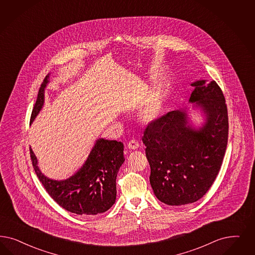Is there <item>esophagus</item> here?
Listing matches in <instances>:
<instances>
[{"mask_svg": "<svg viewBox=\"0 0 255 255\" xmlns=\"http://www.w3.org/2000/svg\"><path fill=\"white\" fill-rule=\"evenodd\" d=\"M127 147H128V149H138V147H139V143H138L137 141L134 140V139H132V140L129 141V143H128Z\"/></svg>", "mask_w": 255, "mask_h": 255, "instance_id": "34e87169", "label": "esophagus"}]
</instances>
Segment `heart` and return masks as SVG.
Returning <instances> with one entry per match:
<instances>
[{
    "label": "heart",
    "instance_id": "heart-1",
    "mask_svg": "<svg viewBox=\"0 0 255 255\" xmlns=\"http://www.w3.org/2000/svg\"><path fill=\"white\" fill-rule=\"evenodd\" d=\"M164 106V98L161 90H153L141 107L140 117L142 121L149 123L155 122L162 113Z\"/></svg>",
    "mask_w": 255,
    "mask_h": 255
}]
</instances>
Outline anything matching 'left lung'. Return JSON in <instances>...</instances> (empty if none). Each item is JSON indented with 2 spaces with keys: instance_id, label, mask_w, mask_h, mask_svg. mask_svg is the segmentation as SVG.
Here are the masks:
<instances>
[{
  "instance_id": "left-lung-1",
  "label": "left lung",
  "mask_w": 255,
  "mask_h": 255,
  "mask_svg": "<svg viewBox=\"0 0 255 255\" xmlns=\"http://www.w3.org/2000/svg\"><path fill=\"white\" fill-rule=\"evenodd\" d=\"M191 86L189 103L202 111V125L194 126L185 107L149 123L142 137L149 183L156 198L167 205L202 198L219 174L227 148L228 111L219 85L200 80Z\"/></svg>"
}]
</instances>
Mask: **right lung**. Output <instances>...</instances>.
<instances>
[{
	"label": "right lung",
	"instance_id": "1",
	"mask_svg": "<svg viewBox=\"0 0 255 255\" xmlns=\"http://www.w3.org/2000/svg\"><path fill=\"white\" fill-rule=\"evenodd\" d=\"M49 77L48 74L39 88L31 123L42 109ZM30 155L35 174L46 191L64 209L77 215L93 216L108 210L116 202V179L125 161L122 142L97 139L85 164L70 178L60 181L50 179L41 172L31 148Z\"/></svg>",
	"mask_w": 255,
	"mask_h": 255
}]
</instances>
